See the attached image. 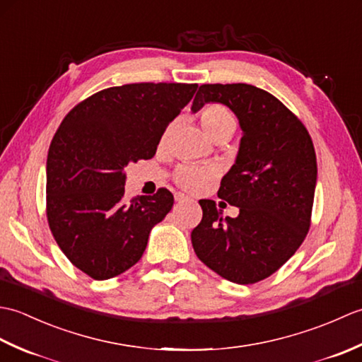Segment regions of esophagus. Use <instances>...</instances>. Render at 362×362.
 Returning <instances> with one entry per match:
<instances>
[{
    "label": "esophagus",
    "mask_w": 362,
    "mask_h": 362,
    "mask_svg": "<svg viewBox=\"0 0 362 362\" xmlns=\"http://www.w3.org/2000/svg\"><path fill=\"white\" fill-rule=\"evenodd\" d=\"M175 202H187L188 201V196L182 194V193H175Z\"/></svg>",
    "instance_id": "esophagus-1"
}]
</instances>
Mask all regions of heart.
Listing matches in <instances>:
<instances>
[{
  "instance_id": "1",
  "label": "heart",
  "mask_w": 362,
  "mask_h": 362,
  "mask_svg": "<svg viewBox=\"0 0 362 362\" xmlns=\"http://www.w3.org/2000/svg\"><path fill=\"white\" fill-rule=\"evenodd\" d=\"M199 121L201 126L210 138L214 141L221 138L232 136L236 127V119L233 112L227 105L219 103H210L204 105V109L199 113ZM171 132V127L166 129V132L161 136V141H166V138ZM218 177V169L213 166H196V165H182L175 171V183L180 188L187 191H201L204 187L209 185Z\"/></svg>"
}]
</instances>
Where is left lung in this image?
<instances>
[{
	"mask_svg": "<svg viewBox=\"0 0 362 362\" xmlns=\"http://www.w3.org/2000/svg\"><path fill=\"white\" fill-rule=\"evenodd\" d=\"M226 104L240 119L236 163L218 196L240 206L222 218L214 201H199L202 221L191 243L197 258L222 279L252 284L271 276L294 255L308 233L317 180L316 151L305 124L266 90L249 83H204L193 112Z\"/></svg>",
	"mask_w": 362,
	"mask_h": 362,
	"instance_id": "1",
	"label": "left lung"
}]
</instances>
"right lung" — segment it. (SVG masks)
<instances>
[{
    "mask_svg": "<svg viewBox=\"0 0 362 362\" xmlns=\"http://www.w3.org/2000/svg\"><path fill=\"white\" fill-rule=\"evenodd\" d=\"M197 83L140 82L110 87L68 112L46 161V218L71 263L95 280L140 261L151 228L171 211L174 196H124V168L156 156L168 124Z\"/></svg>",
    "mask_w": 362,
    "mask_h": 362,
    "instance_id": "right-lung-1",
    "label": "right lung"
}]
</instances>
